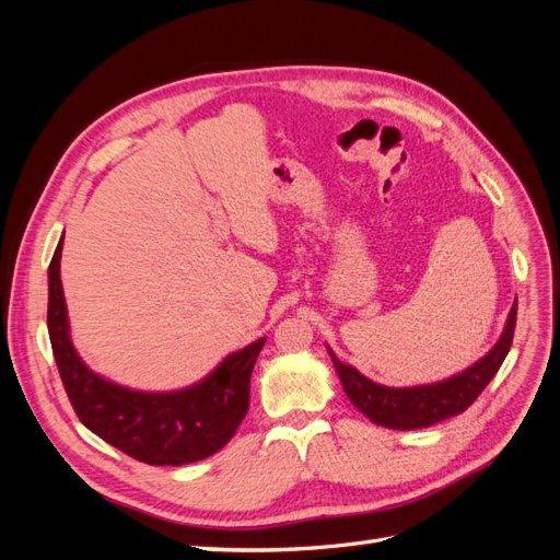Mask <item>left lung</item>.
<instances>
[{"instance_id": "1", "label": "left lung", "mask_w": 560, "mask_h": 560, "mask_svg": "<svg viewBox=\"0 0 560 560\" xmlns=\"http://www.w3.org/2000/svg\"><path fill=\"white\" fill-rule=\"evenodd\" d=\"M514 327L516 303L510 311V317H506L500 341L493 346V350H488V354H483L477 364H471L463 374L451 376L446 381L416 387L378 385L362 376L354 366L338 362L331 350L329 354L336 366V374L343 383L348 399L358 406L371 422L389 430H418L463 413L467 406L474 404V399L483 393V387L493 381L506 358V352H510Z\"/></svg>"}]
</instances>
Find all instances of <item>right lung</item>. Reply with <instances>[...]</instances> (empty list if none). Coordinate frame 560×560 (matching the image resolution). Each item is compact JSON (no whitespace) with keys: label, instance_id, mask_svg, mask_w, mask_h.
Here are the masks:
<instances>
[{"label":"right lung","instance_id":"1","mask_svg":"<svg viewBox=\"0 0 560 560\" xmlns=\"http://www.w3.org/2000/svg\"><path fill=\"white\" fill-rule=\"evenodd\" d=\"M62 241L48 266V336L65 393L79 420L107 444L147 465H186L229 444L249 409V378L266 343L231 352L210 376L175 393H140L91 371L70 338L60 282Z\"/></svg>","mask_w":560,"mask_h":560}]
</instances>
